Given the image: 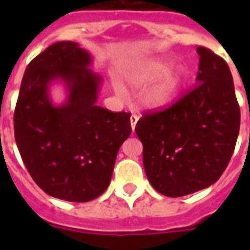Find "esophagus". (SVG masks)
Wrapping results in <instances>:
<instances>
[{
  "label": "esophagus",
  "mask_w": 250,
  "mask_h": 250,
  "mask_svg": "<svg viewBox=\"0 0 250 250\" xmlns=\"http://www.w3.org/2000/svg\"><path fill=\"white\" fill-rule=\"evenodd\" d=\"M137 121H139V115H136V114H132V115H131V127H132V131H135V127H136Z\"/></svg>",
  "instance_id": "1"
}]
</instances>
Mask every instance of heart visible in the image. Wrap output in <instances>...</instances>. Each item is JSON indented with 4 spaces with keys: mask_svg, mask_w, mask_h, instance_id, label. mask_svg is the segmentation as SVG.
Returning <instances> with one entry per match:
<instances>
[{
    "mask_svg": "<svg viewBox=\"0 0 250 250\" xmlns=\"http://www.w3.org/2000/svg\"><path fill=\"white\" fill-rule=\"evenodd\" d=\"M174 62L167 58H153L137 63L127 74V80L131 84L143 86L153 84L144 94V105L148 109H164L174 101L186 82V70L174 68ZM118 92H122L119 83L114 82Z\"/></svg>",
    "mask_w": 250,
    "mask_h": 250,
    "instance_id": "b5f03b06",
    "label": "heart"
}]
</instances>
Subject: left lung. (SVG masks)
Segmentation results:
<instances>
[{"mask_svg": "<svg viewBox=\"0 0 250 250\" xmlns=\"http://www.w3.org/2000/svg\"><path fill=\"white\" fill-rule=\"evenodd\" d=\"M197 85L175 105L136 125L149 183L167 197L208 188L221 178L236 145L240 109L229 66L197 46Z\"/></svg>", "mask_w": 250, "mask_h": 250, "instance_id": "8db88e82", "label": "left lung"}]
</instances>
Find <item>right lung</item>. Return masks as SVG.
<instances>
[{
	"label": "right lung",
	"mask_w": 250,
	"mask_h": 250,
	"mask_svg": "<svg viewBox=\"0 0 250 250\" xmlns=\"http://www.w3.org/2000/svg\"><path fill=\"white\" fill-rule=\"evenodd\" d=\"M89 52L74 41L50 45L27 66L14 113L18 149L29 175L49 196L92 201L109 187L121 145L131 135L129 113L97 105L102 78ZM66 100L56 105L50 85Z\"/></svg>",
	"instance_id": "right-lung-1"
}]
</instances>
